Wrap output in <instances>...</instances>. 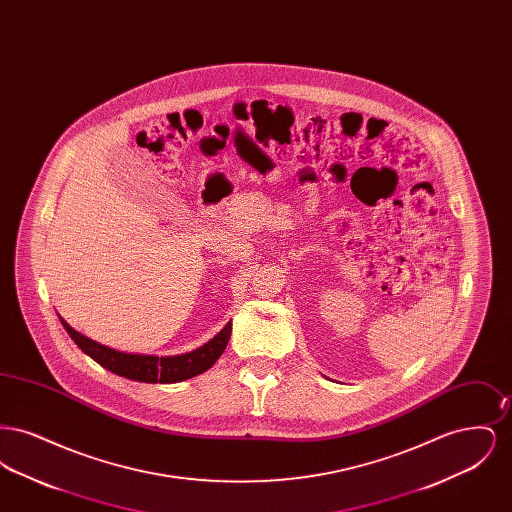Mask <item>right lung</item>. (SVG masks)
I'll use <instances>...</instances> for the list:
<instances>
[{
    "mask_svg": "<svg viewBox=\"0 0 512 512\" xmlns=\"http://www.w3.org/2000/svg\"><path fill=\"white\" fill-rule=\"evenodd\" d=\"M59 320L65 326L71 340L98 365L111 370L113 374H119L128 380L144 382V384H176L209 370L219 361L232 334V322H228L215 338H211L190 353L157 357V355L124 353L113 347L101 345L98 341L90 340L88 336L76 332L69 322H65V318L59 317Z\"/></svg>",
    "mask_w": 512,
    "mask_h": 512,
    "instance_id": "add662e5",
    "label": "right lung"
}]
</instances>
